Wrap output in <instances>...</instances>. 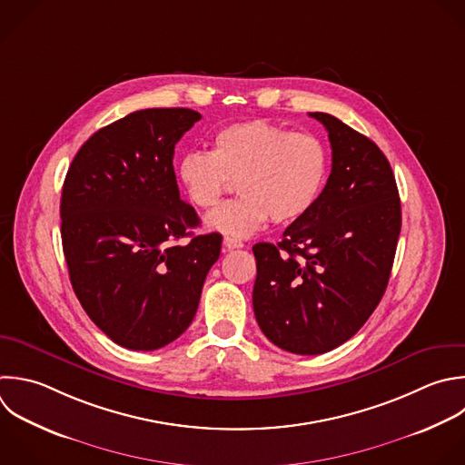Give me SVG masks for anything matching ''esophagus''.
Wrapping results in <instances>:
<instances>
[{"label":"esophagus","mask_w":465,"mask_h":465,"mask_svg":"<svg viewBox=\"0 0 465 465\" xmlns=\"http://www.w3.org/2000/svg\"><path fill=\"white\" fill-rule=\"evenodd\" d=\"M223 247L225 249H240V247H243V243L238 240V238H232V236H225L223 238Z\"/></svg>","instance_id":"1"}]
</instances>
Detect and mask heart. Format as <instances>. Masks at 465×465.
I'll list each match as a JSON object with an SVG mask.
<instances>
[{
	"instance_id": "b5f03b06",
	"label": "heart",
	"mask_w": 465,
	"mask_h": 465,
	"mask_svg": "<svg viewBox=\"0 0 465 465\" xmlns=\"http://www.w3.org/2000/svg\"><path fill=\"white\" fill-rule=\"evenodd\" d=\"M329 176V151L312 133H291L269 120H249L220 129L211 151H189L176 165L187 200L209 211L236 182L240 196L207 218V227L231 236H251L271 218L291 223L318 202Z\"/></svg>"
}]
</instances>
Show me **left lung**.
Wrapping results in <instances>:
<instances>
[{"mask_svg": "<svg viewBox=\"0 0 465 465\" xmlns=\"http://www.w3.org/2000/svg\"><path fill=\"white\" fill-rule=\"evenodd\" d=\"M332 167L314 207L282 240L256 243L252 307L262 332L294 354H322L380 303L401 229L392 169L367 136L325 113Z\"/></svg>", "mask_w": 465, "mask_h": 465, "instance_id": "1", "label": "left lung"}]
</instances>
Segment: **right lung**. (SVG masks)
<instances>
[{
	"mask_svg": "<svg viewBox=\"0 0 465 465\" xmlns=\"http://www.w3.org/2000/svg\"><path fill=\"white\" fill-rule=\"evenodd\" d=\"M202 120L191 109H145L94 133L62 191V243L73 289L118 345L154 351L191 325L222 236H191L196 211L180 198L174 145Z\"/></svg>",
	"mask_w": 465,
	"mask_h": 465,
	"instance_id": "add662e5",
	"label": "right lung"
}]
</instances>
